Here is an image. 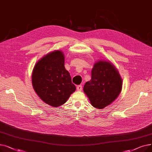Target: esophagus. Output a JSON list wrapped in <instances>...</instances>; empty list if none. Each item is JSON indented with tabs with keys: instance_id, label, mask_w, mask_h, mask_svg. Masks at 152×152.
Returning a JSON list of instances; mask_svg holds the SVG:
<instances>
[{
	"instance_id": "esophagus-1",
	"label": "esophagus",
	"mask_w": 152,
	"mask_h": 152,
	"mask_svg": "<svg viewBox=\"0 0 152 152\" xmlns=\"http://www.w3.org/2000/svg\"><path fill=\"white\" fill-rule=\"evenodd\" d=\"M77 90L78 91H81V90H82V89H83V86H81V85H78L77 86Z\"/></svg>"
}]
</instances>
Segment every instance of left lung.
Returning a JSON list of instances; mask_svg holds the SVG:
<instances>
[{
  "label": "left lung",
  "instance_id": "8db88e82",
  "mask_svg": "<svg viewBox=\"0 0 152 152\" xmlns=\"http://www.w3.org/2000/svg\"><path fill=\"white\" fill-rule=\"evenodd\" d=\"M121 88V78L115 67L108 61H99L95 63L92 78L86 83L84 92L94 107L102 109L118 97Z\"/></svg>",
  "mask_w": 152,
  "mask_h": 152
}]
</instances>
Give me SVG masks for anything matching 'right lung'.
I'll return each instance as SVG.
<instances>
[{
	"label": "right lung",
	"instance_id": "add662e5",
	"mask_svg": "<svg viewBox=\"0 0 152 152\" xmlns=\"http://www.w3.org/2000/svg\"><path fill=\"white\" fill-rule=\"evenodd\" d=\"M64 63V55L57 50L40 60L33 69L32 83L34 89L40 98L52 107L62 105L76 91Z\"/></svg>",
	"mask_w": 152,
	"mask_h": 152
}]
</instances>
